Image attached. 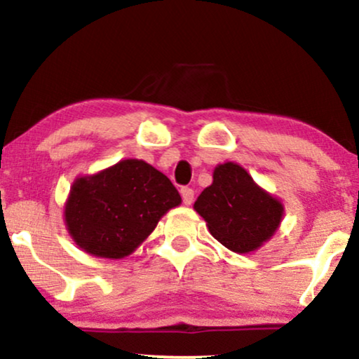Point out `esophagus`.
<instances>
[{
  "label": "esophagus",
  "instance_id": "obj_1",
  "mask_svg": "<svg viewBox=\"0 0 359 359\" xmlns=\"http://www.w3.org/2000/svg\"><path fill=\"white\" fill-rule=\"evenodd\" d=\"M180 194H182V200H184L185 205H192L194 195H195L192 189H190V187H182V189H180Z\"/></svg>",
  "mask_w": 359,
  "mask_h": 359
}]
</instances>
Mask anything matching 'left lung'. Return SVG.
I'll return each instance as SVG.
<instances>
[{
  "mask_svg": "<svg viewBox=\"0 0 359 359\" xmlns=\"http://www.w3.org/2000/svg\"><path fill=\"white\" fill-rule=\"evenodd\" d=\"M194 208L215 240L235 252L257 250L284 217V205L235 162L215 167L212 185L198 195Z\"/></svg>",
  "mask_w": 359,
  "mask_h": 359,
  "instance_id": "8db88e82",
  "label": "left lung"
}]
</instances>
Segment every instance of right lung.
I'll return each instance as SVG.
<instances>
[{"label": "right lung", "mask_w": 359, "mask_h": 359, "mask_svg": "<svg viewBox=\"0 0 359 359\" xmlns=\"http://www.w3.org/2000/svg\"><path fill=\"white\" fill-rule=\"evenodd\" d=\"M180 202L177 189L162 172L144 161L124 159L98 174L79 177L64 217L70 236L85 252L121 259Z\"/></svg>", "instance_id": "1"}]
</instances>
